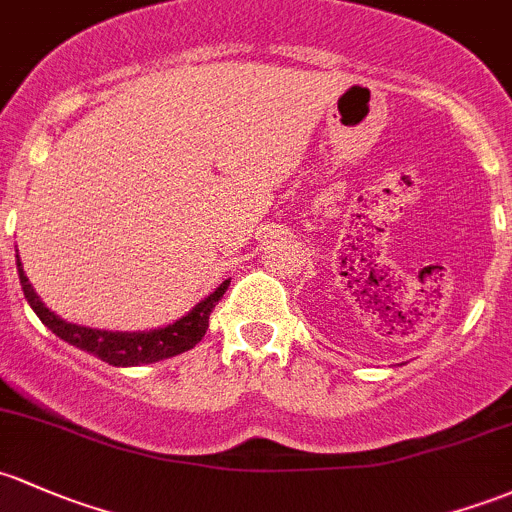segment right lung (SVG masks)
Wrapping results in <instances>:
<instances>
[{
    "mask_svg": "<svg viewBox=\"0 0 512 512\" xmlns=\"http://www.w3.org/2000/svg\"><path fill=\"white\" fill-rule=\"evenodd\" d=\"M19 257V255H16ZM19 267V282L24 289V297L29 301L31 309L36 311V316L41 319L43 326L51 328L58 338H63L71 346L80 348V351H88L98 355L100 360L110 365H139V363H157V360L171 358V355H179L184 351H191L208 331V319H211L213 306L218 304L220 297L228 289L230 279H225L218 289L201 301V304L193 306V311H188L184 319H179L176 324L166 328H154V331L144 333H112V331H98V328H85L68 324V321L58 319L53 311H48L43 306V301L36 297L34 287L26 279L24 267L16 260Z\"/></svg>",
    "mask_w": 512,
    "mask_h": 512,
    "instance_id": "obj_1",
    "label": "right lung"
}]
</instances>
